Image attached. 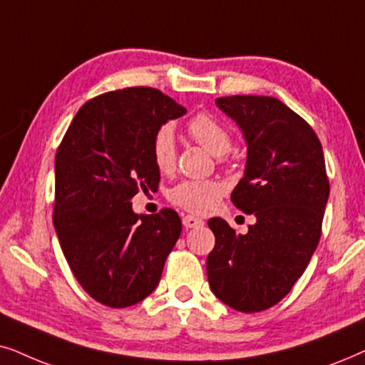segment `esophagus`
I'll return each instance as SVG.
<instances>
[{"label": "esophagus", "mask_w": 365, "mask_h": 365, "mask_svg": "<svg viewBox=\"0 0 365 365\" xmlns=\"http://www.w3.org/2000/svg\"><path fill=\"white\" fill-rule=\"evenodd\" d=\"M183 227H185V228L203 227V220H200V218H197L193 215H187V217H183Z\"/></svg>", "instance_id": "esophagus-1"}]
</instances>
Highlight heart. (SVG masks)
<instances>
[{"instance_id": "b5f03b06", "label": "heart", "mask_w": 365, "mask_h": 365, "mask_svg": "<svg viewBox=\"0 0 365 365\" xmlns=\"http://www.w3.org/2000/svg\"><path fill=\"white\" fill-rule=\"evenodd\" d=\"M188 135L198 145L208 150L215 157L225 155L232 147L230 133L208 115H198L187 125ZM153 160L160 172H170L177 160V142L170 126L160 128L153 138ZM225 192L223 183L217 180H185L170 190V200L183 210L205 215L217 207L218 200Z\"/></svg>"}]
</instances>
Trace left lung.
Segmentation results:
<instances>
[{
    "mask_svg": "<svg viewBox=\"0 0 365 365\" xmlns=\"http://www.w3.org/2000/svg\"><path fill=\"white\" fill-rule=\"evenodd\" d=\"M215 103L244 135V177L230 198L255 223L242 235L220 217L208 220L215 235L208 284L228 307L260 312L292 290L317 249L329 200L322 145L307 121L272 96Z\"/></svg>",
    "mask_w": 365,
    "mask_h": 365,
    "instance_id": "8db88e82",
    "label": "left lung"
}]
</instances>
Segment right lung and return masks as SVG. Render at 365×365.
Returning <instances> with one entry per match:
<instances>
[{
	"mask_svg": "<svg viewBox=\"0 0 365 365\" xmlns=\"http://www.w3.org/2000/svg\"><path fill=\"white\" fill-rule=\"evenodd\" d=\"M187 110L160 90L135 86L100 95L78 110L55 158V225L80 285L113 309L157 289L182 233L170 208L138 215L132 198L157 190L153 138Z\"/></svg>",
	"mask_w": 365,
	"mask_h": 365,
	"instance_id": "right-lung-1",
	"label": "right lung"
}]
</instances>
